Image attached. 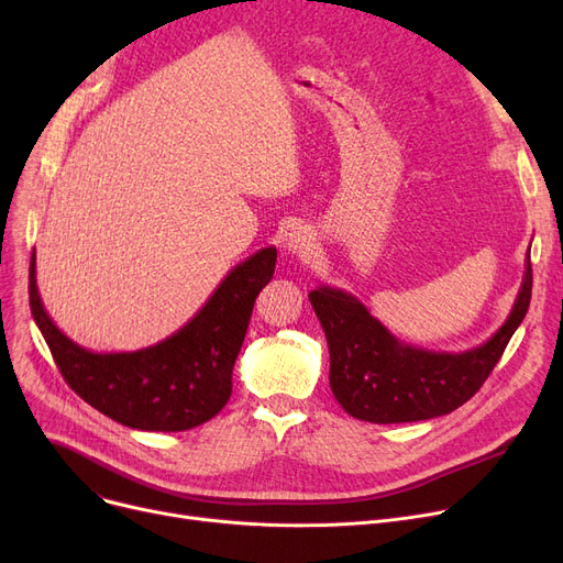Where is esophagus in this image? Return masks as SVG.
Wrapping results in <instances>:
<instances>
[{
    "label": "esophagus",
    "instance_id": "34e87169",
    "mask_svg": "<svg viewBox=\"0 0 563 563\" xmlns=\"http://www.w3.org/2000/svg\"><path fill=\"white\" fill-rule=\"evenodd\" d=\"M314 246H317V236H314V232H312L308 225L291 228V230L287 232V236H285V249H287L291 255H297V257H308V255H312Z\"/></svg>",
    "mask_w": 563,
    "mask_h": 563
}]
</instances>
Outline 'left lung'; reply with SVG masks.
<instances>
[{"instance_id":"1","label":"left lung","mask_w":563,"mask_h":563,"mask_svg":"<svg viewBox=\"0 0 563 563\" xmlns=\"http://www.w3.org/2000/svg\"><path fill=\"white\" fill-rule=\"evenodd\" d=\"M308 299L327 333L331 390L351 418L374 424L431 420L463 406L501 358L529 308L531 262L527 251L522 285L507 321L484 344L461 353L401 342L342 289L321 285Z\"/></svg>"}]
</instances>
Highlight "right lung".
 Masks as SVG:
<instances>
[{
	"mask_svg": "<svg viewBox=\"0 0 563 563\" xmlns=\"http://www.w3.org/2000/svg\"><path fill=\"white\" fill-rule=\"evenodd\" d=\"M276 249L240 262L205 306L166 340L118 353H96L56 329L29 266V306L68 386L102 416L139 431H187L228 404L232 367L246 338L253 306L274 278Z\"/></svg>",
	"mask_w": 563,
	"mask_h": 563,
	"instance_id": "1",
	"label": "right lung"
}]
</instances>
